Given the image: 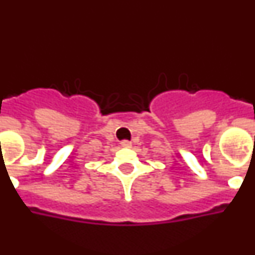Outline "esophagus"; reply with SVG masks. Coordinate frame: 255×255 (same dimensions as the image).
<instances>
[{
    "label": "esophagus",
    "instance_id": "esophagus-1",
    "mask_svg": "<svg viewBox=\"0 0 255 255\" xmlns=\"http://www.w3.org/2000/svg\"><path fill=\"white\" fill-rule=\"evenodd\" d=\"M121 145H123V147H125V148H130V147H131V141L124 140V141H121Z\"/></svg>",
    "mask_w": 255,
    "mask_h": 255
}]
</instances>
